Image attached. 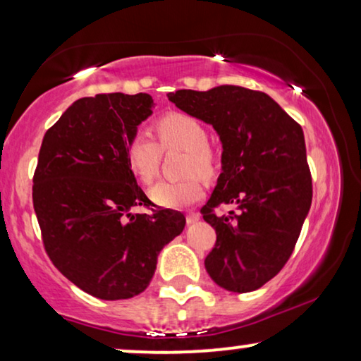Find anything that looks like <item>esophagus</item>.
Segmentation results:
<instances>
[{
    "label": "esophagus",
    "instance_id": "obj_1",
    "mask_svg": "<svg viewBox=\"0 0 361 361\" xmlns=\"http://www.w3.org/2000/svg\"><path fill=\"white\" fill-rule=\"evenodd\" d=\"M185 219H187V224L192 225V224H197V221L200 220V215L195 214V212H190V214H187Z\"/></svg>",
    "mask_w": 361,
    "mask_h": 361
}]
</instances>
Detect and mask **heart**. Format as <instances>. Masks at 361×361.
I'll return each mask as SVG.
<instances>
[{"mask_svg": "<svg viewBox=\"0 0 361 361\" xmlns=\"http://www.w3.org/2000/svg\"><path fill=\"white\" fill-rule=\"evenodd\" d=\"M156 131L164 147H180L189 152L185 161L187 174L210 176L214 172V157L207 142V131L197 118L184 113H169L156 123ZM126 161L133 174L142 184L156 177L161 162V146L146 133H136L126 145ZM152 202L166 209H185L204 195L200 180L189 177L184 180H161L149 190Z\"/></svg>", "mask_w": 361, "mask_h": 361, "instance_id": "b5f03b06", "label": "heart"}]
</instances>
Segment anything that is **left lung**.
Masks as SVG:
<instances>
[{"label": "left lung", "instance_id": "left-lung-1", "mask_svg": "<svg viewBox=\"0 0 361 361\" xmlns=\"http://www.w3.org/2000/svg\"><path fill=\"white\" fill-rule=\"evenodd\" d=\"M167 98L214 126L221 142V174L202 214L216 231L205 269L231 293L259 289L283 269L312 204L304 131L263 92L220 85L177 90ZM240 210L216 216L219 204Z\"/></svg>", "mask_w": 361, "mask_h": 361}]
</instances>
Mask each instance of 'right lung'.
<instances>
[{
  "instance_id": "add662e5",
  "label": "right lung",
  "mask_w": 361,
  "mask_h": 361,
  "mask_svg": "<svg viewBox=\"0 0 361 361\" xmlns=\"http://www.w3.org/2000/svg\"><path fill=\"white\" fill-rule=\"evenodd\" d=\"M147 93H100L73 102L39 151L32 202L44 246L77 288L103 300L141 294L157 256L182 233L185 216L149 205L126 161V145L152 115Z\"/></svg>"
}]
</instances>
